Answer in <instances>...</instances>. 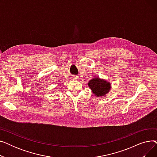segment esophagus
<instances>
[{
    "instance_id": "esophagus-1",
    "label": "esophagus",
    "mask_w": 157,
    "mask_h": 157,
    "mask_svg": "<svg viewBox=\"0 0 157 157\" xmlns=\"http://www.w3.org/2000/svg\"><path fill=\"white\" fill-rule=\"evenodd\" d=\"M72 78H73V79H78V78H76V77H73Z\"/></svg>"
}]
</instances>
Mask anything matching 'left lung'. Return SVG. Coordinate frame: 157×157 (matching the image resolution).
I'll use <instances>...</instances> for the list:
<instances>
[{
	"label": "left lung",
	"mask_w": 157,
	"mask_h": 157,
	"mask_svg": "<svg viewBox=\"0 0 157 157\" xmlns=\"http://www.w3.org/2000/svg\"><path fill=\"white\" fill-rule=\"evenodd\" d=\"M88 86L95 95L97 97L103 96L108 94L111 88L109 82L97 77L90 80L88 83Z\"/></svg>",
	"instance_id": "1"
}]
</instances>
